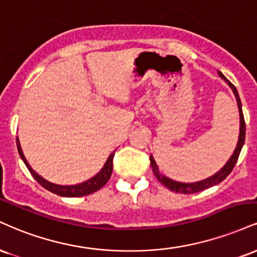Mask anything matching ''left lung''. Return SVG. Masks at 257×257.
<instances>
[{
    "mask_svg": "<svg viewBox=\"0 0 257 257\" xmlns=\"http://www.w3.org/2000/svg\"><path fill=\"white\" fill-rule=\"evenodd\" d=\"M219 75L222 78V79H225L226 83L231 86V89L233 90L234 95H236V98H237L238 109H239V115H240V130H239V140H238L236 150H234L233 155L231 156V159L227 161V164H226L224 167H222L221 170L218 172V173H215L214 176L207 178V179H204V180H201V182H197V183H179V182H174V180L170 179V178L165 177L164 174L160 173L158 166H156L155 160L153 159V156H150V165H152L153 172H154V174H155V177L158 178L159 182L161 183L162 185H165L166 188L172 190V191L179 192V194H195V192L203 191V190L210 188V186L216 185V184L221 183L222 180H224L225 178L231 173L232 170H233L234 165L237 164L238 158H239L240 150H242L244 141H245V121H244V115H243V110H242V102H240L239 95H238L236 86H234L230 80L226 79V77L221 73V72H219Z\"/></svg>",
    "mask_w": 257,
    "mask_h": 257,
    "instance_id": "8db88e82",
    "label": "left lung"
}]
</instances>
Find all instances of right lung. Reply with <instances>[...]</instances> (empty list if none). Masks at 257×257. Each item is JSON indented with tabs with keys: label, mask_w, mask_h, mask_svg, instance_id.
<instances>
[{
	"label": "right lung",
	"mask_w": 257,
	"mask_h": 257,
	"mask_svg": "<svg viewBox=\"0 0 257 257\" xmlns=\"http://www.w3.org/2000/svg\"><path fill=\"white\" fill-rule=\"evenodd\" d=\"M17 147H18V152H19L21 160H23L24 164L26 165L27 170L30 171V173L32 174V177L37 180L38 184H41V185L43 186L44 189H47L48 191L53 192V194H56L59 196H63V197H80V196H86L98 191L99 189L103 188L105 184H107V182L109 180V178L111 176V172H113V158H114V153L115 152L110 154L109 158H108L107 162L104 164L101 172H99L98 174H96L93 178H91V179L87 180V182L78 184V185H65V186L56 185V184L48 182V180L43 179L41 176H38V174L32 170L31 166L27 164L18 138H17Z\"/></svg>",
	"instance_id": "add662e5"
}]
</instances>
